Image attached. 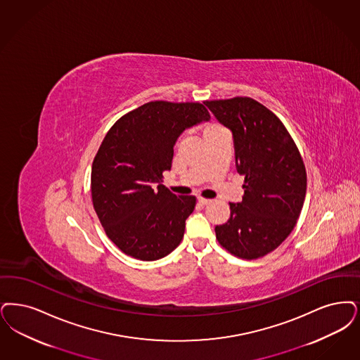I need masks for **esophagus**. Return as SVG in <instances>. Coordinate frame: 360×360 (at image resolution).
I'll return each instance as SVG.
<instances>
[{"mask_svg": "<svg viewBox=\"0 0 360 360\" xmlns=\"http://www.w3.org/2000/svg\"><path fill=\"white\" fill-rule=\"evenodd\" d=\"M210 202H212V200H206V198H202V197L198 198V203L202 205V206H206V205H209Z\"/></svg>", "mask_w": 360, "mask_h": 360, "instance_id": "1", "label": "esophagus"}]
</instances>
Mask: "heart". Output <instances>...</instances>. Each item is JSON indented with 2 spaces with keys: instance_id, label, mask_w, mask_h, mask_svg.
<instances>
[{
  "instance_id": "1",
  "label": "heart",
  "mask_w": 360,
  "mask_h": 360,
  "mask_svg": "<svg viewBox=\"0 0 360 360\" xmlns=\"http://www.w3.org/2000/svg\"><path fill=\"white\" fill-rule=\"evenodd\" d=\"M217 129H219V127H217V126H207V127L205 129V134H206V132H212V131H217Z\"/></svg>"
}]
</instances>
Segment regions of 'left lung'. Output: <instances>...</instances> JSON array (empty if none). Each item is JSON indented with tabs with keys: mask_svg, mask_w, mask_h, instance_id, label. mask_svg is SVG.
Segmentation results:
<instances>
[{
	"mask_svg": "<svg viewBox=\"0 0 360 360\" xmlns=\"http://www.w3.org/2000/svg\"><path fill=\"white\" fill-rule=\"evenodd\" d=\"M231 131L236 169L245 175L244 197L231 202V218L217 225L218 243L240 259L262 257L293 231L307 191L302 155L285 126L250 98L205 101Z\"/></svg>",
	"mask_w": 360,
	"mask_h": 360,
	"instance_id": "1",
	"label": "left lung"
}]
</instances>
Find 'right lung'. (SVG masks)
<instances>
[{"instance_id": "1", "label": "right lung", "mask_w": 360, "mask_h": 360, "mask_svg": "<svg viewBox=\"0 0 360 360\" xmlns=\"http://www.w3.org/2000/svg\"><path fill=\"white\" fill-rule=\"evenodd\" d=\"M210 119L201 103L150 101L122 116L92 163L95 212L110 240L126 255L155 261L182 241L195 197L162 185L181 134Z\"/></svg>"}]
</instances>
